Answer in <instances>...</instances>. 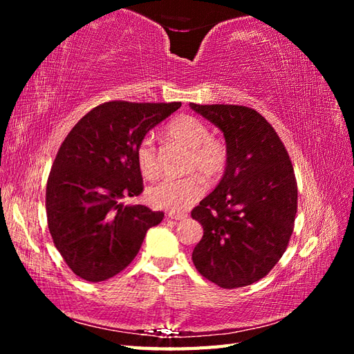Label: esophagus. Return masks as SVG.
Masks as SVG:
<instances>
[{"mask_svg": "<svg viewBox=\"0 0 354 354\" xmlns=\"http://www.w3.org/2000/svg\"><path fill=\"white\" fill-rule=\"evenodd\" d=\"M167 216L170 217V219H175V221H181V219H185V217H187L185 213H175V212H169Z\"/></svg>", "mask_w": 354, "mask_h": 354, "instance_id": "1", "label": "esophagus"}]
</instances>
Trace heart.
Returning a JSON list of instances; mask_svg holds the SVG:
<instances>
[{"mask_svg": "<svg viewBox=\"0 0 354 354\" xmlns=\"http://www.w3.org/2000/svg\"><path fill=\"white\" fill-rule=\"evenodd\" d=\"M167 137L189 149L184 164L185 171H196L212 181L222 176L227 169L230 156L227 145L212 137V131L202 120L190 115L178 117L167 127ZM135 158L142 178L153 181L160 176V164L152 138L145 137L138 142ZM204 192V181L198 175H190L181 179H167L150 187L147 199L155 207L181 212L199 201Z\"/></svg>", "mask_w": 354, "mask_h": 354, "instance_id": "b5f03b06", "label": "heart"}]
</instances>
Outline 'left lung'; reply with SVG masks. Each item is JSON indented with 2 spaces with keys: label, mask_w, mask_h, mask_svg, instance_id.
<instances>
[{
  "label": "left lung",
  "mask_w": 354,
  "mask_h": 354,
  "mask_svg": "<svg viewBox=\"0 0 354 354\" xmlns=\"http://www.w3.org/2000/svg\"><path fill=\"white\" fill-rule=\"evenodd\" d=\"M190 106L223 132L230 153L219 185L192 212L204 228L192 259L219 288H243L266 277L289 245L298 207L293 165L274 127L255 109Z\"/></svg>",
  "instance_id": "obj_1"
}]
</instances>
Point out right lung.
<instances>
[{
	"label": "right lung",
	"mask_w": 354,
	"mask_h": 354,
	"mask_svg": "<svg viewBox=\"0 0 354 354\" xmlns=\"http://www.w3.org/2000/svg\"><path fill=\"white\" fill-rule=\"evenodd\" d=\"M181 108L171 103H102L82 117L57 150L45 208L53 243L86 281L122 272L162 212L124 205L142 193L135 150L146 133Z\"/></svg>",
	"instance_id": "right-lung-1"
}]
</instances>
